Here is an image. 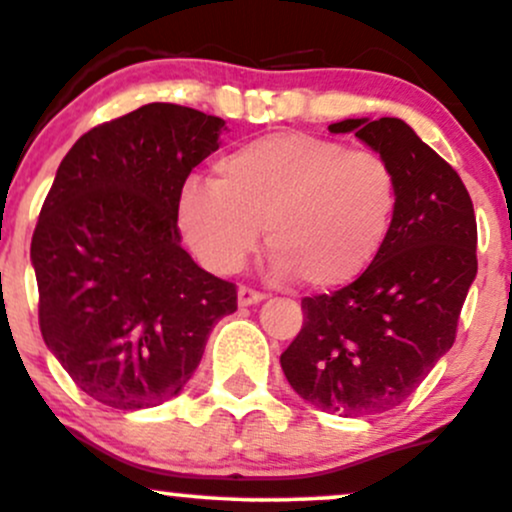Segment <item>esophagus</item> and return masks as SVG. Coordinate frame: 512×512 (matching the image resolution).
Masks as SVG:
<instances>
[{
  "instance_id": "esophagus-1",
  "label": "esophagus",
  "mask_w": 512,
  "mask_h": 512,
  "mask_svg": "<svg viewBox=\"0 0 512 512\" xmlns=\"http://www.w3.org/2000/svg\"><path fill=\"white\" fill-rule=\"evenodd\" d=\"M264 301V293L262 291H255L250 289V286H240L238 289V303L243 305V308H248V305H257Z\"/></svg>"
}]
</instances>
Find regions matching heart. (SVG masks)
<instances>
[{"label":"heart","instance_id":"b5f03b06","mask_svg":"<svg viewBox=\"0 0 512 512\" xmlns=\"http://www.w3.org/2000/svg\"><path fill=\"white\" fill-rule=\"evenodd\" d=\"M397 207L399 180L383 154L308 132H274L221 156L214 182H187L178 223L211 272H238L264 226L276 276L337 289L373 264Z\"/></svg>","mask_w":512,"mask_h":512}]
</instances>
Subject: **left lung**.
Masks as SVG:
<instances>
[{
  "label": "left lung",
  "mask_w": 512,
  "mask_h": 512,
  "mask_svg": "<svg viewBox=\"0 0 512 512\" xmlns=\"http://www.w3.org/2000/svg\"><path fill=\"white\" fill-rule=\"evenodd\" d=\"M383 154L399 207L373 264L334 293L303 298V327L281 354L293 390L317 409L370 416L402 404L455 344L477 276V219L457 170L397 117L342 120Z\"/></svg>",
  "instance_id": "left-lung-1"
}]
</instances>
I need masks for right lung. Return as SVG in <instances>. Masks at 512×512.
<instances>
[{
  "instance_id": "1",
  "label": "right lung",
  "mask_w": 512,
  "mask_h": 512,
  "mask_svg": "<svg viewBox=\"0 0 512 512\" xmlns=\"http://www.w3.org/2000/svg\"><path fill=\"white\" fill-rule=\"evenodd\" d=\"M226 122L149 103L88 129L57 168L31 240L45 344L79 390L146 409L192 378L209 332L236 313V284L180 248L190 170Z\"/></svg>"
}]
</instances>
